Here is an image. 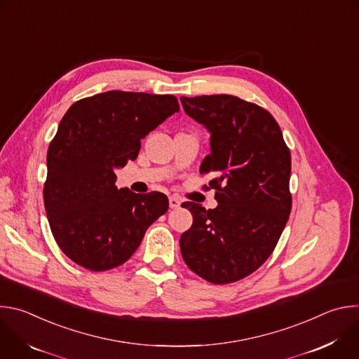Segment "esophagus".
<instances>
[{
	"label": "esophagus",
	"mask_w": 359,
	"mask_h": 359,
	"mask_svg": "<svg viewBox=\"0 0 359 359\" xmlns=\"http://www.w3.org/2000/svg\"><path fill=\"white\" fill-rule=\"evenodd\" d=\"M180 198L177 197V196H170L169 197V206H170V209H177L179 206H180Z\"/></svg>",
	"instance_id": "1"
}]
</instances>
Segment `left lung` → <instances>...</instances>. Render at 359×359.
I'll return each instance as SVG.
<instances>
[{"mask_svg": "<svg viewBox=\"0 0 359 359\" xmlns=\"http://www.w3.org/2000/svg\"><path fill=\"white\" fill-rule=\"evenodd\" d=\"M184 112L212 133V153L200 173L219 206L186 201L191 227L180 237L187 267L213 284L236 283L274 251L291 213V155L283 132L264 108L233 95L182 96ZM209 189V187H208Z\"/></svg>", "mask_w": 359, "mask_h": 359, "instance_id": "1", "label": "left lung"}]
</instances>
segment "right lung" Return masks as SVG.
<instances>
[{
	"mask_svg": "<svg viewBox=\"0 0 359 359\" xmlns=\"http://www.w3.org/2000/svg\"><path fill=\"white\" fill-rule=\"evenodd\" d=\"M179 109L173 95L109 90L64 115L48 147L43 204L57 244L78 266L107 271L123 264L168 212L161 191L118 189L115 169L135 161L140 139Z\"/></svg>",
	"mask_w": 359,
	"mask_h": 359,
	"instance_id": "1",
	"label": "right lung"
}]
</instances>
